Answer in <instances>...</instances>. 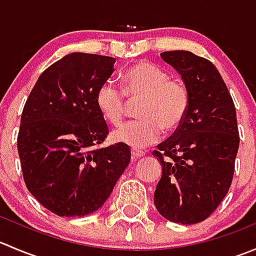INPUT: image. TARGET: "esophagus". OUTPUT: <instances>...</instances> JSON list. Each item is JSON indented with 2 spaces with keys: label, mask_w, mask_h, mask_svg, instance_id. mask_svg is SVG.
<instances>
[{
  "label": "esophagus",
  "mask_w": 256,
  "mask_h": 256,
  "mask_svg": "<svg viewBox=\"0 0 256 256\" xmlns=\"http://www.w3.org/2000/svg\"><path fill=\"white\" fill-rule=\"evenodd\" d=\"M131 156H132V158H140V157L144 156V152L141 151V150L132 148L131 150Z\"/></svg>",
  "instance_id": "34e87169"
}]
</instances>
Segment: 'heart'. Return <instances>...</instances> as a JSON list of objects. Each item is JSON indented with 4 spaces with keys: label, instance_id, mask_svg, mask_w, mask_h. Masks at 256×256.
I'll return each mask as SVG.
<instances>
[{
    "label": "heart",
    "instance_id": "b5f03b06",
    "mask_svg": "<svg viewBox=\"0 0 256 256\" xmlns=\"http://www.w3.org/2000/svg\"><path fill=\"white\" fill-rule=\"evenodd\" d=\"M121 80L122 92L108 82L100 85L95 95L100 115L112 126L122 122L126 98L128 102H140L136 112L140 120L114 131V142L140 150L157 142L162 130L174 132L184 122L190 110V92L182 82L171 79L166 69L141 60L125 69Z\"/></svg>",
    "mask_w": 256,
    "mask_h": 256
}]
</instances>
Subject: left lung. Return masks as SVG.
<instances>
[{
	"mask_svg": "<svg viewBox=\"0 0 256 256\" xmlns=\"http://www.w3.org/2000/svg\"><path fill=\"white\" fill-rule=\"evenodd\" d=\"M190 92L187 118L152 152L162 166L154 202L168 220L196 224L220 204L233 180L239 148L236 106L218 69L192 52L161 53Z\"/></svg>",
	"mask_w": 256,
	"mask_h": 256,
	"instance_id": "1",
	"label": "left lung"
}]
</instances>
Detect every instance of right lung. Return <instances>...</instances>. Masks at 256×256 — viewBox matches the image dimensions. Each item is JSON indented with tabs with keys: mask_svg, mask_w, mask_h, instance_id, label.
Here are the masks:
<instances>
[{
	"mask_svg": "<svg viewBox=\"0 0 256 256\" xmlns=\"http://www.w3.org/2000/svg\"><path fill=\"white\" fill-rule=\"evenodd\" d=\"M115 59L72 53L48 66L20 116L17 150L28 190L59 216H82L102 207L130 164L121 144L99 148L109 134L95 95Z\"/></svg>",
	"mask_w": 256,
	"mask_h": 256,
	"instance_id": "obj_1",
	"label": "right lung"
}]
</instances>
